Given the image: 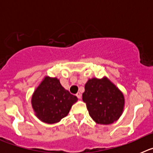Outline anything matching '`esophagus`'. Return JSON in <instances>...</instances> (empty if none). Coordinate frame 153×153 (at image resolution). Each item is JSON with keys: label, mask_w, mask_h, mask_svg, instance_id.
<instances>
[{"label": "esophagus", "mask_w": 153, "mask_h": 153, "mask_svg": "<svg viewBox=\"0 0 153 153\" xmlns=\"http://www.w3.org/2000/svg\"><path fill=\"white\" fill-rule=\"evenodd\" d=\"M76 97H77V98L79 99V100H80L81 97H82V95H81L80 93H77L76 94Z\"/></svg>", "instance_id": "1"}]
</instances>
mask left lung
<instances>
[{
	"label": "left lung",
	"mask_w": 153,
	"mask_h": 153,
	"mask_svg": "<svg viewBox=\"0 0 153 153\" xmlns=\"http://www.w3.org/2000/svg\"><path fill=\"white\" fill-rule=\"evenodd\" d=\"M83 100L91 118L98 124L113 123L123 111V94L107 78L89 79L85 85Z\"/></svg>",
	"instance_id": "left-lung-1"
}]
</instances>
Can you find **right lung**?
Returning <instances> with one entry per match:
<instances>
[{
    "instance_id": "add662e5",
    "label": "right lung",
    "mask_w": 153,
    "mask_h": 153,
    "mask_svg": "<svg viewBox=\"0 0 153 153\" xmlns=\"http://www.w3.org/2000/svg\"><path fill=\"white\" fill-rule=\"evenodd\" d=\"M77 100V97L63 88L59 79L46 76L33 93L31 102L37 118L53 124L67 117Z\"/></svg>"
}]
</instances>
